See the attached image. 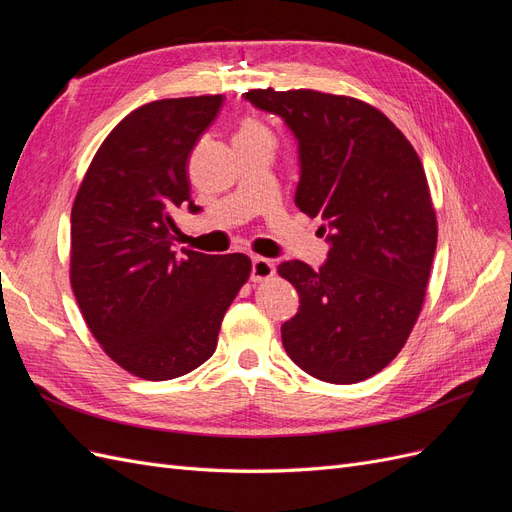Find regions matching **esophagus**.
<instances>
[{
    "mask_svg": "<svg viewBox=\"0 0 512 512\" xmlns=\"http://www.w3.org/2000/svg\"><path fill=\"white\" fill-rule=\"evenodd\" d=\"M275 275V265L269 258L254 256L252 260V282H265Z\"/></svg>",
    "mask_w": 512,
    "mask_h": 512,
    "instance_id": "1",
    "label": "esophagus"
}]
</instances>
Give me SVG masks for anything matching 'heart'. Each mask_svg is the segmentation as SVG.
Wrapping results in <instances>:
<instances>
[{
    "label": "heart",
    "mask_w": 512,
    "mask_h": 512,
    "mask_svg": "<svg viewBox=\"0 0 512 512\" xmlns=\"http://www.w3.org/2000/svg\"><path fill=\"white\" fill-rule=\"evenodd\" d=\"M237 136H250V138H260V141H265V143L273 145V134H271V132H269L265 126H262L260 121H256V119H247V121H243Z\"/></svg>",
    "instance_id": "obj_1"
}]
</instances>
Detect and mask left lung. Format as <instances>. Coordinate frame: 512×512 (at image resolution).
<instances>
[{
	"instance_id": "left-lung-1",
	"label": "left lung",
	"mask_w": 512,
	"mask_h": 512,
	"mask_svg": "<svg viewBox=\"0 0 512 512\" xmlns=\"http://www.w3.org/2000/svg\"><path fill=\"white\" fill-rule=\"evenodd\" d=\"M299 141L294 203L320 218L331 250L314 271L277 267L301 305L282 344L305 374L331 384L367 380L406 346L421 314L438 220L421 158L395 123L359 98L316 89H250Z\"/></svg>"
}]
</instances>
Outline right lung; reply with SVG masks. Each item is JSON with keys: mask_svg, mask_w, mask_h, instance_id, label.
<instances>
[{"mask_svg": "<svg viewBox=\"0 0 512 512\" xmlns=\"http://www.w3.org/2000/svg\"><path fill=\"white\" fill-rule=\"evenodd\" d=\"M222 94L138 106L104 138L76 192L70 284L87 327L111 359L143 380L203 365L252 260L207 256L173 241L179 209L196 213L188 158Z\"/></svg>", "mask_w": 512, "mask_h": 512, "instance_id": "1", "label": "right lung"}]
</instances>
